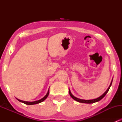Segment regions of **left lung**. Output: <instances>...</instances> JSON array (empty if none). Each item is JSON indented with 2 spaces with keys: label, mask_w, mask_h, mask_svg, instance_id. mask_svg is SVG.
<instances>
[{
  "label": "left lung",
  "mask_w": 122,
  "mask_h": 122,
  "mask_svg": "<svg viewBox=\"0 0 122 122\" xmlns=\"http://www.w3.org/2000/svg\"><path fill=\"white\" fill-rule=\"evenodd\" d=\"M112 82V81H111V84H110V86H109L108 88V89H107V91H106L102 95V96H100V97H99L98 98H96V99H92V100H83V99H79V98H77L76 97L74 96L72 94V93H71V91H70L69 89V93L70 96H71V97H72L73 99H74V100H76V101H77V102H80V103H88V104H91V103H95V102H97L100 101V100H101V99H103V98L105 96H106V95L107 94V92H108L109 89H110V86H111Z\"/></svg>",
  "instance_id": "1"
}]
</instances>
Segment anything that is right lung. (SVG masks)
Wrapping results in <instances>:
<instances>
[{
	"label": "right lung",
	"instance_id": "1",
	"mask_svg": "<svg viewBox=\"0 0 122 122\" xmlns=\"http://www.w3.org/2000/svg\"><path fill=\"white\" fill-rule=\"evenodd\" d=\"M49 93V89L48 92H47V93H46V95L44 97H43L42 98V99H40V100H37V101H35V102H25V101H23V100H19V99H17V100H18L19 102H22V103H25V104H27V105L36 104H38V103H41V102H42L43 101H44V100H45L46 99L47 96H48Z\"/></svg>",
	"mask_w": 122,
	"mask_h": 122
}]
</instances>
